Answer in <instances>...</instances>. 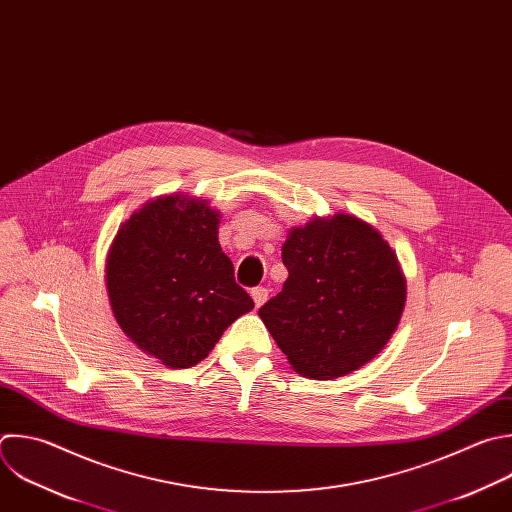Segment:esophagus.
<instances>
[{
	"mask_svg": "<svg viewBox=\"0 0 512 512\" xmlns=\"http://www.w3.org/2000/svg\"><path fill=\"white\" fill-rule=\"evenodd\" d=\"M267 295H269V291H267L265 287H261V285L251 289V297H253V301H255L257 307H261V305L267 301Z\"/></svg>",
	"mask_w": 512,
	"mask_h": 512,
	"instance_id": "1",
	"label": "esophagus"
}]
</instances>
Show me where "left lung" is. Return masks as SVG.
Returning <instances> with one entry per match:
<instances>
[{
	"mask_svg": "<svg viewBox=\"0 0 512 512\" xmlns=\"http://www.w3.org/2000/svg\"><path fill=\"white\" fill-rule=\"evenodd\" d=\"M289 271L259 317L303 378H342L374 360L396 331L406 279L392 247L352 215L293 227L281 249Z\"/></svg>",
	"mask_w": 512,
	"mask_h": 512,
	"instance_id": "1",
	"label": "left lung"
}]
</instances>
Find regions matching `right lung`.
<instances>
[{"label": "right lung", "mask_w": 512, "mask_h": 512, "mask_svg": "<svg viewBox=\"0 0 512 512\" xmlns=\"http://www.w3.org/2000/svg\"><path fill=\"white\" fill-rule=\"evenodd\" d=\"M219 221L207 201L160 197L122 223L108 251L112 313L132 344L164 366L203 362L255 307L221 251Z\"/></svg>", "instance_id": "1"}]
</instances>
